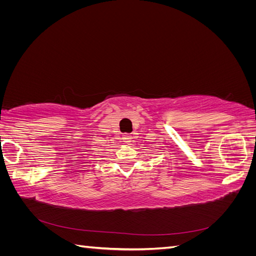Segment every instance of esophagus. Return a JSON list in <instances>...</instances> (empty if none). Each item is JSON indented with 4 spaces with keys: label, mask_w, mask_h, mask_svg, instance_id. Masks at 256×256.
Listing matches in <instances>:
<instances>
[{
    "label": "esophagus",
    "mask_w": 256,
    "mask_h": 256,
    "mask_svg": "<svg viewBox=\"0 0 256 256\" xmlns=\"http://www.w3.org/2000/svg\"><path fill=\"white\" fill-rule=\"evenodd\" d=\"M122 140L126 143H129L131 141V134H122Z\"/></svg>",
    "instance_id": "34e87169"
}]
</instances>
